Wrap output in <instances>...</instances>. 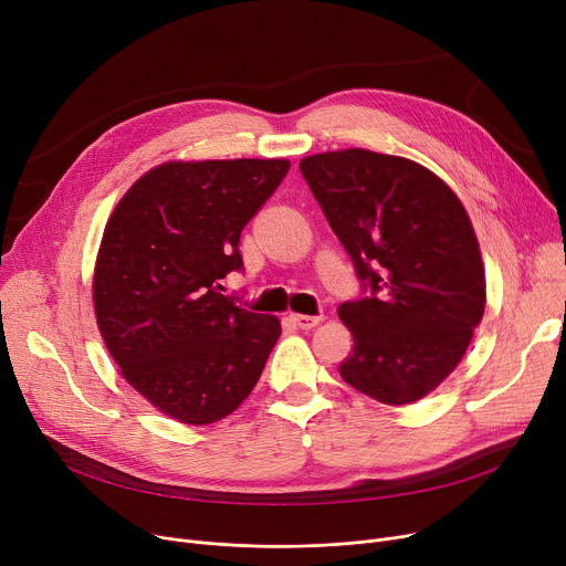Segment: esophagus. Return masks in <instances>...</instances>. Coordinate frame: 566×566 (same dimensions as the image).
I'll list each match as a JSON object with an SVG mask.
<instances>
[{
	"label": "esophagus",
	"instance_id": "obj_1",
	"mask_svg": "<svg viewBox=\"0 0 566 566\" xmlns=\"http://www.w3.org/2000/svg\"><path fill=\"white\" fill-rule=\"evenodd\" d=\"M291 321L298 325L301 331H312V328H316V325L323 321V316L318 314V316H307V314H291Z\"/></svg>",
	"mask_w": 566,
	"mask_h": 566
}]
</instances>
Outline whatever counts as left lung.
<instances>
[{"mask_svg": "<svg viewBox=\"0 0 566 566\" xmlns=\"http://www.w3.org/2000/svg\"><path fill=\"white\" fill-rule=\"evenodd\" d=\"M301 174L363 286L339 305L355 342L342 378L380 403L422 399L461 363L484 314L463 203L422 165L365 148L310 156Z\"/></svg>", "mask_w": 566, "mask_h": 566, "instance_id": "8db88e82", "label": "left lung"}]
</instances>
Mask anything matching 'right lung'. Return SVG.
<instances>
[{
  "instance_id": "1",
  "label": "right lung",
  "mask_w": 566,
  "mask_h": 566,
  "mask_svg": "<svg viewBox=\"0 0 566 566\" xmlns=\"http://www.w3.org/2000/svg\"><path fill=\"white\" fill-rule=\"evenodd\" d=\"M286 160L167 163L116 203L94 275L98 328L124 378L169 418L211 424L252 392L282 325L222 295L243 227Z\"/></svg>"
}]
</instances>
